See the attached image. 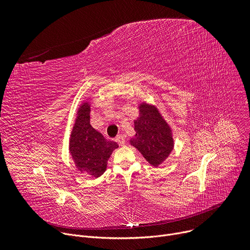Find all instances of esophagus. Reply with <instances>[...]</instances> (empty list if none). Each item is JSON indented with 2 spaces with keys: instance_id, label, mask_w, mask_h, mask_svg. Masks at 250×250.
<instances>
[{
  "instance_id": "obj_1",
  "label": "esophagus",
  "mask_w": 250,
  "mask_h": 250,
  "mask_svg": "<svg viewBox=\"0 0 250 250\" xmlns=\"http://www.w3.org/2000/svg\"><path fill=\"white\" fill-rule=\"evenodd\" d=\"M115 141H116L118 144H120V145H122V146H125V137L122 136V135L117 136V137L115 138Z\"/></svg>"
}]
</instances>
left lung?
Masks as SVG:
<instances>
[{
  "mask_svg": "<svg viewBox=\"0 0 250 250\" xmlns=\"http://www.w3.org/2000/svg\"><path fill=\"white\" fill-rule=\"evenodd\" d=\"M139 111L140 115L134 122L136 135L129 140V144L152 166L157 167L168 158L174 148L172 130L154 105L142 102Z\"/></svg>",
  "mask_w": 250,
  "mask_h": 250,
  "instance_id": "left-lung-1",
  "label": "left lung"
}]
</instances>
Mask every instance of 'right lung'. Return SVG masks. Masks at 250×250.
Returning <instances> with one entry per match:
<instances>
[{
  "instance_id": "obj_1",
  "label": "right lung",
  "mask_w": 250,
  "mask_h": 250,
  "mask_svg": "<svg viewBox=\"0 0 250 250\" xmlns=\"http://www.w3.org/2000/svg\"><path fill=\"white\" fill-rule=\"evenodd\" d=\"M90 106L89 102H83L78 108L69 149L79 171L97 178L105 172L109 157L118 145L92 127Z\"/></svg>"
}]
</instances>
